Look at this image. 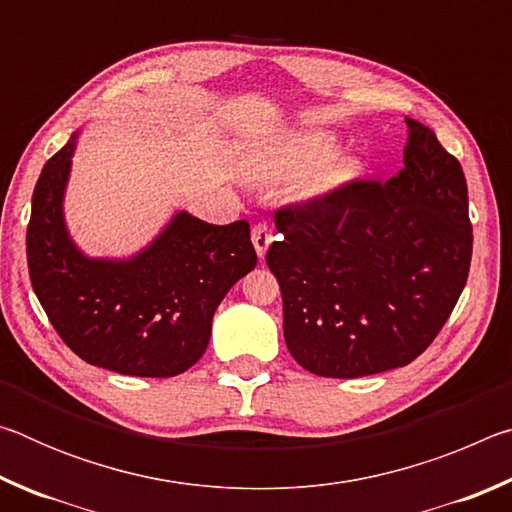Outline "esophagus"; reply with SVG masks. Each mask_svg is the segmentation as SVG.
<instances>
[{"mask_svg": "<svg viewBox=\"0 0 512 512\" xmlns=\"http://www.w3.org/2000/svg\"><path fill=\"white\" fill-rule=\"evenodd\" d=\"M250 239H253V246L257 250V257L262 259L266 255L268 246H271L273 232H271V228H268L266 223H257L255 228H253V232H250Z\"/></svg>", "mask_w": 512, "mask_h": 512, "instance_id": "1", "label": "esophagus"}]
</instances>
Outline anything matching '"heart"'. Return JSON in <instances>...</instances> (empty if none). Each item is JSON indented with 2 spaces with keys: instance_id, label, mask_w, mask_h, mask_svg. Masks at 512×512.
Instances as JSON below:
<instances>
[{
  "instance_id": "obj_1",
  "label": "heart",
  "mask_w": 512,
  "mask_h": 512,
  "mask_svg": "<svg viewBox=\"0 0 512 512\" xmlns=\"http://www.w3.org/2000/svg\"><path fill=\"white\" fill-rule=\"evenodd\" d=\"M336 135L320 128L289 133L266 151L262 173L271 180H289L307 171L302 180V196L327 198L357 183L363 160L348 151H334Z\"/></svg>"
}]
</instances>
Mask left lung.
Wrapping results in <instances>:
<instances>
[{
	"mask_svg": "<svg viewBox=\"0 0 512 512\" xmlns=\"http://www.w3.org/2000/svg\"><path fill=\"white\" fill-rule=\"evenodd\" d=\"M406 121L404 167L386 183L275 214L284 341L318 377L357 379L429 348L465 287L472 257L467 185L429 126Z\"/></svg>",
	"mask_w": 512,
	"mask_h": 512,
	"instance_id": "obj_1",
	"label": "left lung"
}]
</instances>
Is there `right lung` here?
Segmentation results:
<instances>
[{
    "label": "right lung",
    "mask_w": 512,
    "mask_h": 512,
    "mask_svg": "<svg viewBox=\"0 0 512 512\" xmlns=\"http://www.w3.org/2000/svg\"><path fill=\"white\" fill-rule=\"evenodd\" d=\"M83 128L33 189L27 259L33 291L69 348L131 377H176L203 357L225 293L253 271L246 221L205 223L176 210L128 257H92L69 235L65 194Z\"/></svg>",
    "instance_id": "add662e5"
}]
</instances>
